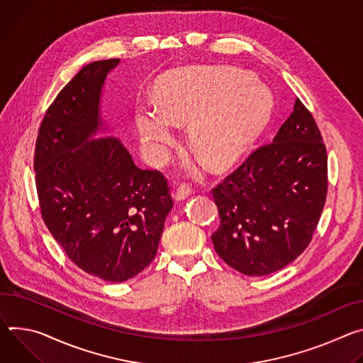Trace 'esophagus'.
Instances as JSON below:
<instances>
[{"instance_id":"obj_1","label":"esophagus","mask_w":363,"mask_h":363,"mask_svg":"<svg viewBox=\"0 0 363 363\" xmlns=\"http://www.w3.org/2000/svg\"><path fill=\"white\" fill-rule=\"evenodd\" d=\"M190 194H191L190 186H189V184H182V186L176 190V193L173 194V197H174L176 202H183V200H186Z\"/></svg>"}]
</instances>
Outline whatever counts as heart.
I'll return each mask as SVG.
<instances>
[{
    "mask_svg": "<svg viewBox=\"0 0 363 363\" xmlns=\"http://www.w3.org/2000/svg\"><path fill=\"white\" fill-rule=\"evenodd\" d=\"M155 108L138 104L134 125L141 151L160 164L174 143V127L186 123L190 145L209 164L225 167L242 155L264 131L272 113V95L240 69L190 66L161 74L151 89Z\"/></svg>",
    "mask_w": 363,
    "mask_h": 363,
    "instance_id": "obj_1",
    "label": "heart"
}]
</instances>
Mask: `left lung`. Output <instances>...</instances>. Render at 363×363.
<instances>
[{
	"instance_id": "8db88e82",
	"label": "left lung",
	"mask_w": 363,
	"mask_h": 363,
	"mask_svg": "<svg viewBox=\"0 0 363 363\" xmlns=\"http://www.w3.org/2000/svg\"><path fill=\"white\" fill-rule=\"evenodd\" d=\"M220 226L218 255L261 277L283 269L310 244L328 194V154L315 121L297 98L272 143L212 189Z\"/></svg>"
}]
</instances>
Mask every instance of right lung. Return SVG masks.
<instances>
[{"label": "right lung", "instance_id": "obj_1", "mask_svg": "<svg viewBox=\"0 0 363 363\" xmlns=\"http://www.w3.org/2000/svg\"><path fill=\"white\" fill-rule=\"evenodd\" d=\"M119 59L86 65L60 91L40 125L34 172L42 216L80 269L123 283L155 258L173 208L167 182L138 169L101 115L105 80Z\"/></svg>", "mask_w": 363, "mask_h": 363}]
</instances>
